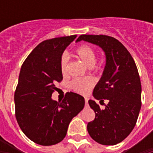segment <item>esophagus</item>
<instances>
[{"mask_svg":"<svg viewBox=\"0 0 153 153\" xmlns=\"http://www.w3.org/2000/svg\"><path fill=\"white\" fill-rule=\"evenodd\" d=\"M88 101H89L88 98H85V102H86V105H88Z\"/></svg>","mask_w":153,"mask_h":153,"instance_id":"esophagus-1","label":"esophagus"}]
</instances>
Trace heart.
Wrapping results in <instances>:
<instances>
[{
    "label": "heart",
    "instance_id": "heart-1",
    "mask_svg": "<svg viewBox=\"0 0 153 153\" xmlns=\"http://www.w3.org/2000/svg\"><path fill=\"white\" fill-rule=\"evenodd\" d=\"M77 56L89 67L94 68L96 62V52L93 48L89 45H81L75 50ZM69 57L67 54H62L60 58V68L63 74L67 72L68 67ZM94 85V81L91 79H77L71 82V86L74 91L80 94H87Z\"/></svg>",
    "mask_w": 153,
    "mask_h": 153
}]
</instances>
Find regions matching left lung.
<instances>
[{
	"label": "left lung",
	"mask_w": 153,
	"mask_h": 153,
	"mask_svg": "<svg viewBox=\"0 0 153 153\" xmlns=\"http://www.w3.org/2000/svg\"><path fill=\"white\" fill-rule=\"evenodd\" d=\"M100 47L105 55V66L94 89V98L108 101L103 109L94 100L89 105L95 118L87 125L93 140L103 145H114L128 137L134 128L141 107V84L132 55L121 42L104 35H81L76 42Z\"/></svg>",
	"instance_id": "obj_1"
}]
</instances>
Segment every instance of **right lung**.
Wrapping results in <instances>:
<instances>
[{"mask_svg":"<svg viewBox=\"0 0 153 153\" xmlns=\"http://www.w3.org/2000/svg\"><path fill=\"white\" fill-rule=\"evenodd\" d=\"M77 36L47 39L38 44L20 69L16 89V117L23 133L33 142L48 146L63 140L72 118L84 108L85 99L66 94L62 101L51 98L62 81L60 58Z\"/></svg>","mask_w":153,"mask_h":153,"instance_id":"obj_1","label":"right lung"}]
</instances>
